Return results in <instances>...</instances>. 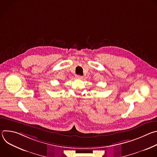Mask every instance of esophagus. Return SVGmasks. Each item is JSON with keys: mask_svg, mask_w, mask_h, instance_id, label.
Instances as JSON below:
<instances>
[{"mask_svg": "<svg viewBox=\"0 0 157 157\" xmlns=\"http://www.w3.org/2000/svg\"><path fill=\"white\" fill-rule=\"evenodd\" d=\"M76 78H78V79H82V76H80V75H76Z\"/></svg>", "mask_w": 157, "mask_h": 157, "instance_id": "34e87169", "label": "esophagus"}]
</instances>
